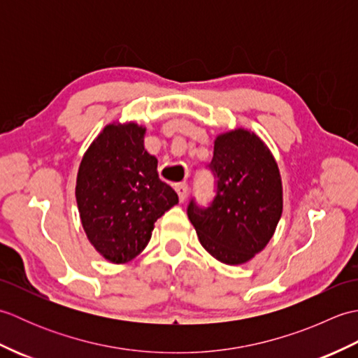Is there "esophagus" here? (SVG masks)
Returning <instances> with one entry per match:
<instances>
[{
  "instance_id": "obj_1",
  "label": "esophagus",
  "mask_w": 358,
  "mask_h": 358,
  "mask_svg": "<svg viewBox=\"0 0 358 358\" xmlns=\"http://www.w3.org/2000/svg\"><path fill=\"white\" fill-rule=\"evenodd\" d=\"M175 191H177V194H178L180 201H185L186 200V196H187V185L186 183L175 185Z\"/></svg>"
}]
</instances>
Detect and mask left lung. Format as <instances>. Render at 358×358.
<instances>
[{"mask_svg":"<svg viewBox=\"0 0 358 358\" xmlns=\"http://www.w3.org/2000/svg\"><path fill=\"white\" fill-rule=\"evenodd\" d=\"M215 178L214 199H192L187 217L201 246L226 264L249 262L273 235L283 210L278 166L269 149L245 129L218 135L208 166Z\"/></svg>","mask_w":358,"mask_h":358,"instance_id":"obj_1","label":"left lung"}]
</instances>
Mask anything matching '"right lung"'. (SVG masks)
Wrapping results in <instances>:
<instances>
[{"label": "right lung", "mask_w": 358, "mask_h": 358, "mask_svg": "<svg viewBox=\"0 0 358 358\" xmlns=\"http://www.w3.org/2000/svg\"><path fill=\"white\" fill-rule=\"evenodd\" d=\"M146 129L109 124L81 159L78 210L89 241L106 260L126 263L146 248L154 223L178 203L158 178L157 158L144 149Z\"/></svg>", "instance_id": "add662e5"}]
</instances>
